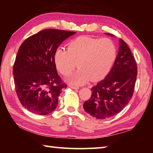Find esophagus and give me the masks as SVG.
<instances>
[{"label": "esophagus", "instance_id": "esophagus-1", "mask_svg": "<svg viewBox=\"0 0 153 153\" xmlns=\"http://www.w3.org/2000/svg\"><path fill=\"white\" fill-rule=\"evenodd\" d=\"M70 87H71V89H79V87H76V86H74V85H69Z\"/></svg>", "mask_w": 153, "mask_h": 153}]
</instances>
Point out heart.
<instances>
[{"mask_svg": "<svg viewBox=\"0 0 153 153\" xmlns=\"http://www.w3.org/2000/svg\"><path fill=\"white\" fill-rule=\"evenodd\" d=\"M116 57V48L110 39L81 36L70 41L67 50L58 48L54 58L57 70L65 76H69L77 63L79 69L70 77L69 82L80 85L90 79L97 81L105 77Z\"/></svg>", "mask_w": 153, "mask_h": 153, "instance_id": "obj_1", "label": "heart"}]
</instances>
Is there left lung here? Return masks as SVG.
Instances as JSON below:
<instances>
[{
  "label": "left lung",
  "instance_id": "8db88e82",
  "mask_svg": "<svg viewBox=\"0 0 153 153\" xmlns=\"http://www.w3.org/2000/svg\"><path fill=\"white\" fill-rule=\"evenodd\" d=\"M119 41L118 56L111 70L92 87L91 96L83 103L85 111L97 119L110 118L121 112L134 94L137 63L126 42L122 39Z\"/></svg>",
  "mask_w": 153,
  "mask_h": 153
}]
</instances>
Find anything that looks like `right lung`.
I'll return each instance as SVG.
<instances>
[{
  "label": "right lung",
  "instance_id": "1",
  "mask_svg": "<svg viewBox=\"0 0 153 153\" xmlns=\"http://www.w3.org/2000/svg\"><path fill=\"white\" fill-rule=\"evenodd\" d=\"M75 33L47 29L28 37L19 47L13 76L19 102L30 112L47 115L56 109L61 90L67 85L57 73L54 53Z\"/></svg>",
  "mask_w": 153,
  "mask_h": 153
}]
</instances>
